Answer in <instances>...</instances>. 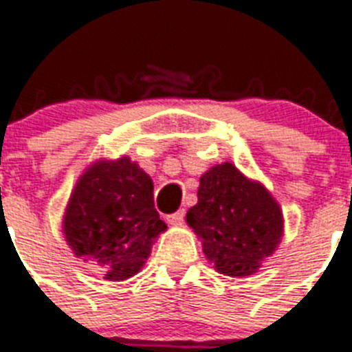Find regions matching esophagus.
<instances>
[{
	"mask_svg": "<svg viewBox=\"0 0 352 352\" xmlns=\"http://www.w3.org/2000/svg\"><path fill=\"white\" fill-rule=\"evenodd\" d=\"M184 215H186V212L184 210H179V212H175V214H171L166 217V221L170 223V225L177 226V225H182V221H184Z\"/></svg>",
	"mask_w": 352,
	"mask_h": 352,
	"instance_id": "esophagus-1",
	"label": "esophagus"
}]
</instances>
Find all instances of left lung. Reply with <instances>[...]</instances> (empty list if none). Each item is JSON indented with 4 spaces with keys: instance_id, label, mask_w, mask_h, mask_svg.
Segmentation results:
<instances>
[{
    "instance_id": "8db88e82",
    "label": "left lung",
    "mask_w": 352,
    "mask_h": 352,
    "mask_svg": "<svg viewBox=\"0 0 352 352\" xmlns=\"http://www.w3.org/2000/svg\"><path fill=\"white\" fill-rule=\"evenodd\" d=\"M188 226L219 274L252 276L276 252L283 237V212L272 193L232 162L201 175L197 204L188 210Z\"/></svg>"
}]
</instances>
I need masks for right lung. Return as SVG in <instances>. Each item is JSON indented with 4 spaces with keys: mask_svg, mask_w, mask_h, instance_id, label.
Segmentation results:
<instances>
[{
    "mask_svg": "<svg viewBox=\"0 0 352 352\" xmlns=\"http://www.w3.org/2000/svg\"><path fill=\"white\" fill-rule=\"evenodd\" d=\"M166 228L153 206L151 177L126 155L85 168L62 219L74 256L96 265L107 281H126L140 272Z\"/></svg>",
    "mask_w": 352,
    "mask_h": 352,
    "instance_id": "add662e5",
    "label": "right lung"
}]
</instances>
